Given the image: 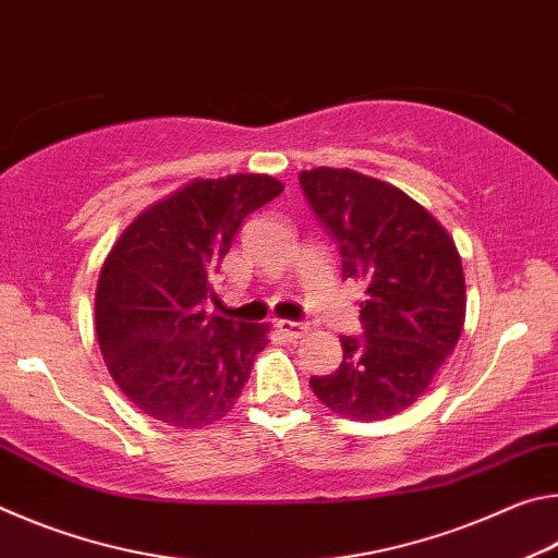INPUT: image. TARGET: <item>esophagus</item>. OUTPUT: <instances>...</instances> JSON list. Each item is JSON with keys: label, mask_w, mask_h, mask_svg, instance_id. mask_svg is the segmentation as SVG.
Segmentation results:
<instances>
[{"label": "esophagus", "mask_w": 558, "mask_h": 558, "mask_svg": "<svg viewBox=\"0 0 558 558\" xmlns=\"http://www.w3.org/2000/svg\"><path fill=\"white\" fill-rule=\"evenodd\" d=\"M276 327H278V332L288 339H300L302 335H307V325L295 323V319H278Z\"/></svg>", "instance_id": "esophagus-1"}]
</instances>
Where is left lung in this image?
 Returning a JSON list of instances; mask_svg holds the SVG:
<instances>
[{"label": "left lung", "instance_id": "8db88e82", "mask_svg": "<svg viewBox=\"0 0 558 558\" xmlns=\"http://www.w3.org/2000/svg\"><path fill=\"white\" fill-rule=\"evenodd\" d=\"M302 194L364 288V335H342L339 369L310 386L329 411L381 421L421 399L465 323V278L448 231L409 194L352 169L300 172Z\"/></svg>", "mask_w": 558, "mask_h": 558}]
</instances>
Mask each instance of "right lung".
<instances>
[{"label":"right lung","instance_id":"right-lung-1","mask_svg":"<svg viewBox=\"0 0 558 558\" xmlns=\"http://www.w3.org/2000/svg\"><path fill=\"white\" fill-rule=\"evenodd\" d=\"M282 192L266 174L196 179L132 221L102 263L96 332L135 409L174 428L229 413L268 325L209 315L214 278L243 219Z\"/></svg>","mask_w":558,"mask_h":558}]
</instances>
